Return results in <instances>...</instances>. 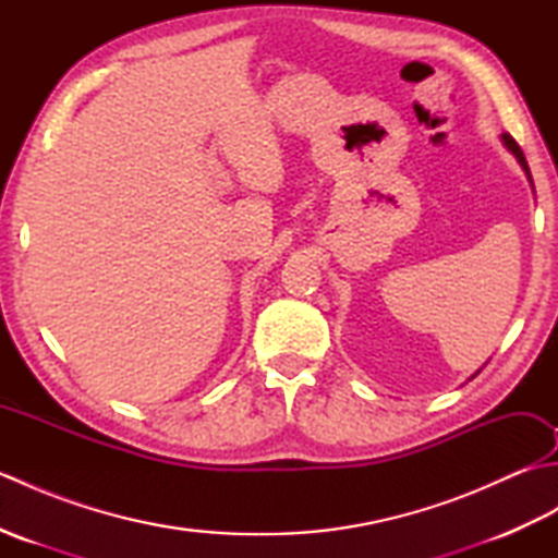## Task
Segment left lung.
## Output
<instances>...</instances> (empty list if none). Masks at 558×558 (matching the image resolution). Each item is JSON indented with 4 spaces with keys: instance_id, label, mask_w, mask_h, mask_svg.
<instances>
[{
    "instance_id": "8db88e82",
    "label": "left lung",
    "mask_w": 558,
    "mask_h": 558,
    "mask_svg": "<svg viewBox=\"0 0 558 558\" xmlns=\"http://www.w3.org/2000/svg\"><path fill=\"white\" fill-rule=\"evenodd\" d=\"M501 144H504V148L511 153V156L518 160V165L520 168H523V172H525V177H527V182H530V186H532V192H535V184H532V174H530V168H527V160H525V156H523V150H520V146L515 144L513 141V136L511 134H501ZM482 369H477V374H480ZM477 374H472V378H475Z\"/></svg>"
}]
</instances>
